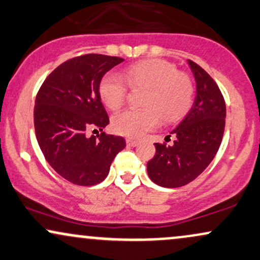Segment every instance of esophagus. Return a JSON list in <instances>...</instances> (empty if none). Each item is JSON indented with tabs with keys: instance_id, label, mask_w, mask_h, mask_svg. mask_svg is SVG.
Masks as SVG:
<instances>
[{
	"instance_id": "obj_1",
	"label": "esophagus",
	"mask_w": 260,
	"mask_h": 260,
	"mask_svg": "<svg viewBox=\"0 0 260 260\" xmlns=\"http://www.w3.org/2000/svg\"><path fill=\"white\" fill-rule=\"evenodd\" d=\"M126 143H127L128 146H137V145H138V142H137V140L132 139V138H128L126 140Z\"/></svg>"
}]
</instances>
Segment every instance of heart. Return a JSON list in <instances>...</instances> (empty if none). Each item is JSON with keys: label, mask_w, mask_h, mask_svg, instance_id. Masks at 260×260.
Returning a JSON list of instances; mask_svg holds the SVG:
<instances>
[{"label": "heart", "mask_w": 260, "mask_h": 260, "mask_svg": "<svg viewBox=\"0 0 260 260\" xmlns=\"http://www.w3.org/2000/svg\"><path fill=\"white\" fill-rule=\"evenodd\" d=\"M124 79L132 88L146 89L143 110L121 111L112 117L111 127L117 134L140 138L160 123L181 118L191 108L195 88L186 74L164 59H146L124 71ZM127 83L116 74H108L99 83V95L110 110H117L124 103Z\"/></svg>", "instance_id": "b5f03b06"}]
</instances>
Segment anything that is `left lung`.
<instances>
[{
    "label": "left lung",
    "mask_w": 260,
    "mask_h": 260,
    "mask_svg": "<svg viewBox=\"0 0 260 260\" xmlns=\"http://www.w3.org/2000/svg\"><path fill=\"white\" fill-rule=\"evenodd\" d=\"M187 62L196 81L195 102L171 132L173 144L156 143V154L148 162L150 179L164 187H179L198 178L214 158L224 134L226 108L219 87L200 65Z\"/></svg>",
    "instance_id": "8db88e82"
}]
</instances>
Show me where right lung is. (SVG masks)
Wrapping results in <instances>:
<instances>
[{
  "label": "right lung",
  "instance_id": "1",
  "mask_svg": "<svg viewBox=\"0 0 260 260\" xmlns=\"http://www.w3.org/2000/svg\"><path fill=\"white\" fill-rule=\"evenodd\" d=\"M122 61L103 54L69 59L48 75L36 95L34 123L41 151L59 176L76 185L104 180L126 146L122 137L104 132L87 137L90 128L103 131L109 124L99 83Z\"/></svg>",
  "mask_w": 260,
  "mask_h": 260
}]
</instances>
